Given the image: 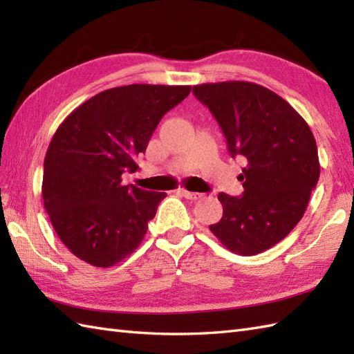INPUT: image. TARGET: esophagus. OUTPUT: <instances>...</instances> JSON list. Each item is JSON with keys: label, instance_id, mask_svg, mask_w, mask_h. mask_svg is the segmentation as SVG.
<instances>
[{"label": "esophagus", "instance_id": "esophagus-1", "mask_svg": "<svg viewBox=\"0 0 354 354\" xmlns=\"http://www.w3.org/2000/svg\"><path fill=\"white\" fill-rule=\"evenodd\" d=\"M179 193H181L185 199H190V201H198L202 198V193H194L189 190H179Z\"/></svg>", "mask_w": 354, "mask_h": 354}]
</instances>
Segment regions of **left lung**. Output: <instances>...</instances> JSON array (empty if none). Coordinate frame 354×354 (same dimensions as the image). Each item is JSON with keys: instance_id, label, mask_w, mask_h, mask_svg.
Instances as JSON below:
<instances>
[{"instance_id": "obj_1", "label": "left lung", "mask_w": 354, "mask_h": 354, "mask_svg": "<svg viewBox=\"0 0 354 354\" xmlns=\"http://www.w3.org/2000/svg\"><path fill=\"white\" fill-rule=\"evenodd\" d=\"M227 138L232 158L248 160L242 196L219 193L222 219L213 234L240 255H255L283 240L301 221L319 179L317 141L309 124L270 89L251 82L193 86Z\"/></svg>"}]
</instances>
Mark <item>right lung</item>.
I'll return each instance as SVG.
<instances>
[{
    "label": "right lung",
    "instance_id": "1",
    "mask_svg": "<svg viewBox=\"0 0 354 354\" xmlns=\"http://www.w3.org/2000/svg\"><path fill=\"white\" fill-rule=\"evenodd\" d=\"M190 86L127 85L82 103L53 135L42 199L62 243L89 265L109 268L137 250L165 193L123 185L124 171Z\"/></svg>",
    "mask_w": 354,
    "mask_h": 354
}]
</instances>
